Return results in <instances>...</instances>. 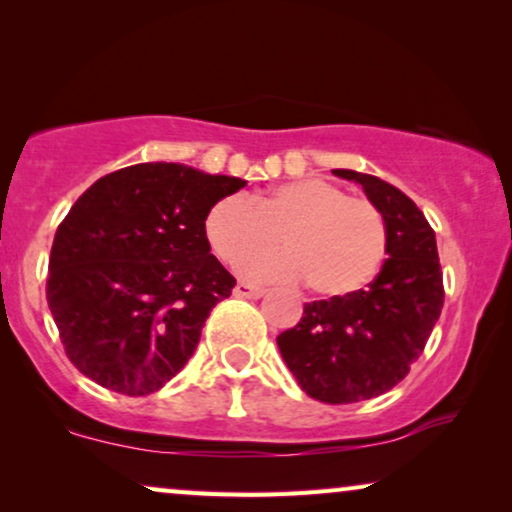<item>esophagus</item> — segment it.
<instances>
[{
	"mask_svg": "<svg viewBox=\"0 0 512 512\" xmlns=\"http://www.w3.org/2000/svg\"><path fill=\"white\" fill-rule=\"evenodd\" d=\"M233 291H235V296H240V298H263V296H265V293H268V291H265V289H263V286H254V284H244V282H240V284H237Z\"/></svg>",
	"mask_w": 512,
	"mask_h": 512,
	"instance_id": "1",
	"label": "esophagus"
}]
</instances>
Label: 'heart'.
I'll use <instances>...</instances> for the list:
<instances>
[{
	"label": "heart",
	"mask_w": 512,
	"mask_h": 512,
	"mask_svg": "<svg viewBox=\"0 0 512 512\" xmlns=\"http://www.w3.org/2000/svg\"><path fill=\"white\" fill-rule=\"evenodd\" d=\"M285 242L286 252L250 257ZM205 237L221 261L240 263L256 282H300L319 296L338 298L366 286L387 256L389 226L368 198L321 177L286 181L247 200L226 195L205 216Z\"/></svg>",
	"instance_id": "1"
}]
</instances>
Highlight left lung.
Masks as SVG:
<instances>
[{
    "label": "left lung",
    "instance_id": "left-lung-1",
    "mask_svg": "<svg viewBox=\"0 0 512 512\" xmlns=\"http://www.w3.org/2000/svg\"><path fill=\"white\" fill-rule=\"evenodd\" d=\"M361 184L389 226L380 275L347 296L307 303L303 319L277 335L300 389L321 403L368 401L394 389L424 352L443 310L436 233L408 195L373 174L333 170Z\"/></svg>",
    "mask_w": 512,
    "mask_h": 512
}]
</instances>
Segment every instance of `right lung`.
I'll return each instance as SVG.
<instances>
[{"label": "right lung", "instance_id": "1", "mask_svg": "<svg viewBox=\"0 0 512 512\" xmlns=\"http://www.w3.org/2000/svg\"><path fill=\"white\" fill-rule=\"evenodd\" d=\"M247 186L179 163L97 179L55 230L46 300L69 361L104 389L153 394L200 342L235 277L209 254L205 216Z\"/></svg>", "mask_w": 512, "mask_h": 512}]
</instances>
